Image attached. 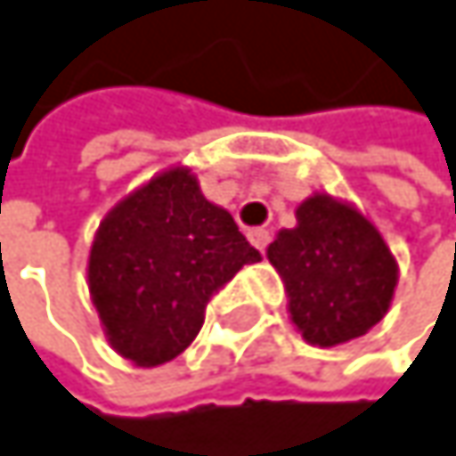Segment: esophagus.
<instances>
[{
	"mask_svg": "<svg viewBox=\"0 0 456 456\" xmlns=\"http://www.w3.org/2000/svg\"><path fill=\"white\" fill-rule=\"evenodd\" d=\"M248 240H250V242H253V245H256V248L264 253V250H266V245L272 242V232H269V229H261V227L250 229V232H248Z\"/></svg>",
	"mask_w": 456,
	"mask_h": 456,
	"instance_id": "34e87169",
	"label": "esophagus"
}]
</instances>
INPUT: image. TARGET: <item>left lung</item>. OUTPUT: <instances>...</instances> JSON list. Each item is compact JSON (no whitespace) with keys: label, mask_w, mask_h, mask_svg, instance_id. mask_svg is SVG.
Wrapping results in <instances>:
<instances>
[{"label":"left lung","mask_w":456,"mask_h":456,"mask_svg":"<svg viewBox=\"0 0 456 456\" xmlns=\"http://www.w3.org/2000/svg\"><path fill=\"white\" fill-rule=\"evenodd\" d=\"M298 227L282 229L266 256L285 280L290 317L309 343L338 346L386 317L396 261L380 232L359 211L314 195L296 211Z\"/></svg>","instance_id":"8db88e82"}]
</instances>
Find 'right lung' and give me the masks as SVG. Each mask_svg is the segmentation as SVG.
<instances>
[{"mask_svg": "<svg viewBox=\"0 0 456 456\" xmlns=\"http://www.w3.org/2000/svg\"><path fill=\"white\" fill-rule=\"evenodd\" d=\"M261 253L187 168L155 176L100 224L89 290L113 348L142 367L179 356L208 301Z\"/></svg>", "mask_w": 456, "mask_h": 456, "instance_id": "add662e5", "label": "right lung"}]
</instances>
